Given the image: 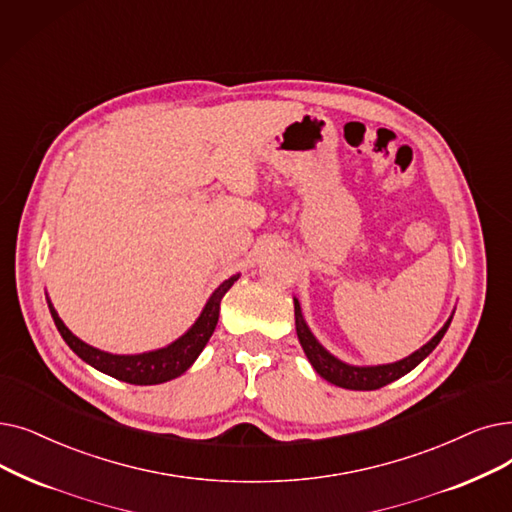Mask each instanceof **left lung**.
<instances>
[{
    "label": "left lung",
    "mask_w": 512,
    "mask_h": 512,
    "mask_svg": "<svg viewBox=\"0 0 512 512\" xmlns=\"http://www.w3.org/2000/svg\"><path fill=\"white\" fill-rule=\"evenodd\" d=\"M452 318L443 324V328L437 332V335L427 343L422 345L418 351H414L408 358L393 362V364H381V366H351L341 362L335 355L328 353L318 339L311 335V330L307 328L303 314H301V305L295 299V326H297V337L299 343L307 355V360L314 366V370L326 379L328 383L343 387V389H353V391H374L381 389L397 379H402L404 374L414 370L427 355L439 345V341L446 335V330L450 326Z\"/></svg>",
    "instance_id": "8db88e82"
}]
</instances>
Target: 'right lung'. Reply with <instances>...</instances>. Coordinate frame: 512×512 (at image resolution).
Listing matches in <instances>:
<instances>
[{
  "mask_svg": "<svg viewBox=\"0 0 512 512\" xmlns=\"http://www.w3.org/2000/svg\"><path fill=\"white\" fill-rule=\"evenodd\" d=\"M236 280H238V274L228 278L226 282H221L215 288V293L209 297L205 309L201 311V316H198V320L184 332L180 339L173 341L167 347L146 351V353H136V355L108 353V351H102V349H96L92 345L83 343L81 339H77L73 335L69 328L64 326V322L58 318L56 309L50 301H48V305H50V314L54 318V324L62 335L64 343L69 345L83 362H87L108 376H113V379L129 383V385H159V383L177 379V376L184 374L194 364L198 355H201V351L209 343L213 330L217 326L219 303Z\"/></svg>",
  "mask_w": 512,
  "mask_h": 512,
  "instance_id": "add662e5",
  "label": "right lung"
}]
</instances>
